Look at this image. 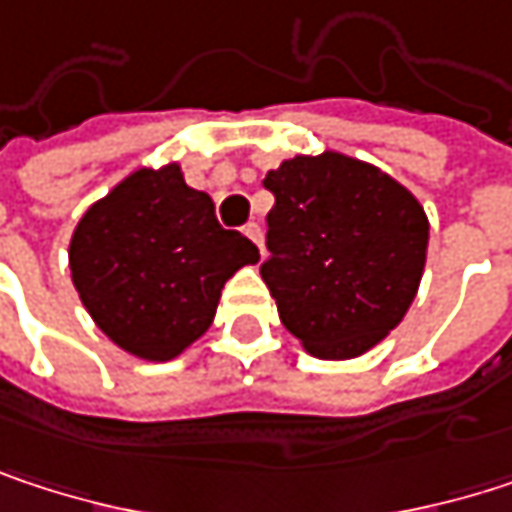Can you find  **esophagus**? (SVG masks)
Segmentation results:
<instances>
[{
	"mask_svg": "<svg viewBox=\"0 0 512 512\" xmlns=\"http://www.w3.org/2000/svg\"><path fill=\"white\" fill-rule=\"evenodd\" d=\"M246 237L255 243L257 249H260V255H263V231H260V225H257V222H249V225H246Z\"/></svg>",
	"mask_w": 512,
	"mask_h": 512,
	"instance_id": "34e87169",
	"label": "esophagus"
}]
</instances>
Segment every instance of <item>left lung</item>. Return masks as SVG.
<instances>
[{"mask_svg": "<svg viewBox=\"0 0 512 512\" xmlns=\"http://www.w3.org/2000/svg\"><path fill=\"white\" fill-rule=\"evenodd\" d=\"M275 195L260 266L284 329L326 361L364 356L418 296L430 219L382 168L341 154H296L266 174Z\"/></svg>", "mask_w": 512, "mask_h": 512, "instance_id": "8db88e82", "label": "left lung"}]
</instances>
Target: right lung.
<instances>
[{
  "mask_svg": "<svg viewBox=\"0 0 512 512\" xmlns=\"http://www.w3.org/2000/svg\"><path fill=\"white\" fill-rule=\"evenodd\" d=\"M260 260L225 231L180 162L136 168L97 198L67 246L70 281L94 326L124 353L171 361L210 326L225 281Z\"/></svg>",
  "mask_w": 512,
  "mask_h": 512,
  "instance_id": "obj_1",
  "label": "right lung"
}]
</instances>
